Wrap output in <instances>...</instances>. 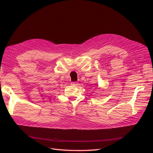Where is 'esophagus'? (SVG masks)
I'll list each match as a JSON object with an SVG mask.
<instances>
[{"label":"esophagus","mask_w":153,"mask_h":153,"mask_svg":"<svg viewBox=\"0 0 153 153\" xmlns=\"http://www.w3.org/2000/svg\"><path fill=\"white\" fill-rule=\"evenodd\" d=\"M71 85L73 86H77L78 85V84L76 82H71Z\"/></svg>","instance_id":"obj_1"}]
</instances>
